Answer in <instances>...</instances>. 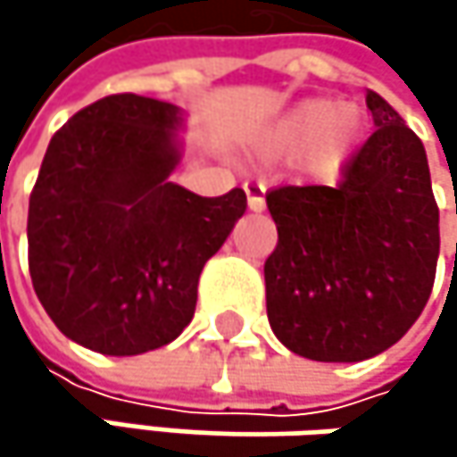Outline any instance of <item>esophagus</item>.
Masks as SVG:
<instances>
[{
    "label": "esophagus",
    "mask_w": 457,
    "mask_h": 457,
    "mask_svg": "<svg viewBox=\"0 0 457 457\" xmlns=\"http://www.w3.org/2000/svg\"><path fill=\"white\" fill-rule=\"evenodd\" d=\"M243 190H245V198H248V209L262 212L264 209V185L262 182H245Z\"/></svg>",
    "instance_id": "34e87169"
}]
</instances>
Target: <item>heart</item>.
I'll return each instance as SVG.
<instances>
[{"mask_svg":"<svg viewBox=\"0 0 457 457\" xmlns=\"http://www.w3.org/2000/svg\"><path fill=\"white\" fill-rule=\"evenodd\" d=\"M360 132L362 121L354 108L336 111V105L328 100H312L291 116L286 139L296 145L312 139L307 155L310 171H315L318 177H333L352 155Z\"/></svg>","mask_w":457,"mask_h":457,"instance_id":"b5f03b06","label":"heart"}]
</instances>
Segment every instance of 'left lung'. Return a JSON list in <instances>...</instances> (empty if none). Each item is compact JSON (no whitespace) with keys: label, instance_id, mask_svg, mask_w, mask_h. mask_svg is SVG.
Here are the masks:
<instances>
[{"label":"left lung","instance_id":"left-lung-1","mask_svg":"<svg viewBox=\"0 0 457 457\" xmlns=\"http://www.w3.org/2000/svg\"><path fill=\"white\" fill-rule=\"evenodd\" d=\"M376 132L328 185L267 193L278 245L264 262L267 318L296 354L360 362L423 312L439 259V206L426 150L403 116L365 95Z\"/></svg>","mask_w":457,"mask_h":457}]
</instances>
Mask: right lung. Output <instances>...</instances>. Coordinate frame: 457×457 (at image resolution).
Here are the masks:
<instances>
[{
  "instance_id": "1",
  "label": "right lung",
  "mask_w": 457,
  "mask_h": 457,
  "mask_svg": "<svg viewBox=\"0 0 457 457\" xmlns=\"http://www.w3.org/2000/svg\"><path fill=\"white\" fill-rule=\"evenodd\" d=\"M179 108L108 95L54 132L29 201V272L71 341L113 357L174 341L195 315L204 264L245 212L240 187L195 195L179 163Z\"/></svg>"
}]
</instances>
